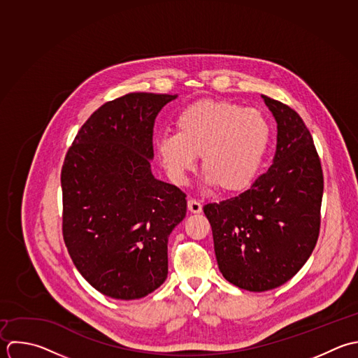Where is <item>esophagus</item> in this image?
I'll return each mask as SVG.
<instances>
[{
  "mask_svg": "<svg viewBox=\"0 0 358 358\" xmlns=\"http://www.w3.org/2000/svg\"><path fill=\"white\" fill-rule=\"evenodd\" d=\"M188 209L191 213H201L202 212V203L196 199H189L188 201Z\"/></svg>",
  "mask_w": 358,
  "mask_h": 358,
  "instance_id": "obj_1",
  "label": "esophagus"
}]
</instances>
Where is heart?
<instances>
[{
	"label": "heart",
	"mask_w": 358,
	"mask_h": 358,
	"mask_svg": "<svg viewBox=\"0 0 358 358\" xmlns=\"http://www.w3.org/2000/svg\"><path fill=\"white\" fill-rule=\"evenodd\" d=\"M176 134H163L155 150L169 178L182 185L201 156L210 185L240 192L255 180L271 142L262 111L226 100H201L184 107L174 121Z\"/></svg>",
	"instance_id": "heart-1"
}]
</instances>
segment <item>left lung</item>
I'll list each match as a JSON object with an SVG mask.
<instances>
[{
  "mask_svg": "<svg viewBox=\"0 0 358 358\" xmlns=\"http://www.w3.org/2000/svg\"><path fill=\"white\" fill-rule=\"evenodd\" d=\"M262 99L278 122L273 164L238 196L203 206L222 275L258 293L285 285L313 254L324 194L321 160L304 121L289 106Z\"/></svg>",
  "mask_w": 358,
  "mask_h": 358,
  "instance_id": "obj_1",
  "label": "left lung"
}]
</instances>
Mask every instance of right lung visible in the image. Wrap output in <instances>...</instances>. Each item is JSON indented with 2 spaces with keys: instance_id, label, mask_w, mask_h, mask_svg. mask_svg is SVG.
<instances>
[{
  "instance_id": "add662e5",
  "label": "right lung",
  "mask_w": 358,
  "mask_h": 358,
  "mask_svg": "<svg viewBox=\"0 0 358 358\" xmlns=\"http://www.w3.org/2000/svg\"><path fill=\"white\" fill-rule=\"evenodd\" d=\"M177 94L128 93L82 125L61 170L62 236L79 273L115 300L142 299L169 273L167 243L185 194L156 180L153 127Z\"/></svg>"
}]
</instances>
